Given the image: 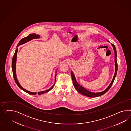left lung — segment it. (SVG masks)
I'll return each instance as SVG.
<instances>
[{"instance_id":"obj_1","label":"left lung","mask_w":131,"mask_h":131,"mask_svg":"<svg viewBox=\"0 0 131 131\" xmlns=\"http://www.w3.org/2000/svg\"><path fill=\"white\" fill-rule=\"evenodd\" d=\"M113 47V50L114 51V54H115V73L114 75L113 79L112 80V81L111 82L110 85H109V86L107 88L103 91V92H90L88 91L87 90L85 89L83 87H82L81 85H80L78 82L76 81V78L75 77L74 75L73 74V72L71 71V77H72V81H73V85L75 88L76 89V90L78 91V92H80V93H81V94L83 95L87 96L89 97H91V98H93V97H98L102 95L103 94H104V93H105L111 87L112 85H113V81H114L115 78L116 77L117 74V69H118V65H117V52L116 48L115 46L112 43H111Z\"/></svg>"}]
</instances>
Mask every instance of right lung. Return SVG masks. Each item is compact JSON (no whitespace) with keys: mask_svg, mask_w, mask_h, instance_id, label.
<instances>
[{"mask_svg":"<svg viewBox=\"0 0 131 131\" xmlns=\"http://www.w3.org/2000/svg\"><path fill=\"white\" fill-rule=\"evenodd\" d=\"M39 37L40 36L39 35H37L36 34H30L27 37L24 38L23 39H21V40H20L19 42L18 43V45L17 46V47H18V46L22 44H23L27 42L28 41H30L31 40H32L33 39H39ZM18 48H17L16 51L15 52L14 54L13 55V58H12V72H13V77L15 81L16 82V84H17L18 87L19 88L22 90L23 91H24V92H25L27 93H28L29 94H31V95H35L37 93L38 94V95H40V94H44L46 92H49L53 88L55 84V81H56V77L57 74H55V83L54 84H53V86L50 89H48V90H46V91H42V92H29L28 91L25 90V89L23 88L21 85H20L19 82L18 81V80H17V76H16V60H17V52H18ZM57 72V71H56Z\"/></svg>","mask_w":131,"mask_h":131,"instance_id":"1","label":"right lung"}]
</instances>
